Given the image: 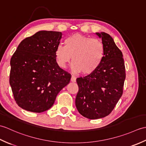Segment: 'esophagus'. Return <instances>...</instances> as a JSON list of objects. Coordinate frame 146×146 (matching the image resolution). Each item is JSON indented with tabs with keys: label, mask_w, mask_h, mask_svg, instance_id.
I'll list each match as a JSON object with an SVG mask.
<instances>
[{
	"label": "esophagus",
	"mask_w": 146,
	"mask_h": 146,
	"mask_svg": "<svg viewBox=\"0 0 146 146\" xmlns=\"http://www.w3.org/2000/svg\"><path fill=\"white\" fill-rule=\"evenodd\" d=\"M71 82H76V78H75V76H73V75L71 76Z\"/></svg>",
	"instance_id": "esophagus-1"
}]
</instances>
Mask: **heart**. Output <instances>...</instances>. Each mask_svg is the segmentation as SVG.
Segmentation results:
<instances>
[{
  "mask_svg": "<svg viewBox=\"0 0 146 146\" xmlns=\"http://www.w3.org/2000/svg\"><path fill=\"white\" fill-rule=\"evenodd\" d=\"M64 44L57 46L56 60L59 66L64 68L72 58V70L75 73L90 75L100 66L104 58L105 46L97 38L75 33L65 39Z\"/></svg>",
  "mask_w": 146,
  "mask_h": 146,
  "instance_id": "obj_1",
  "label": "heart"
}]
</instances>
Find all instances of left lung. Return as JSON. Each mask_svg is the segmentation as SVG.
<instances>
[{"mask_svg":"<svg viewBox=\"0 0 146 146\" xmlns=\"http://www.w3.org/2000/svg\"><path fill=\"white\" fill-rule=\"evenodd\" d=\"M105 46V55L94 73L76 79L78 92L75 105L87 119H97L109 115L122 97L125 79L122 52L107 33H96Z\"/></svg>","mask_w":146,"mask_h":146,"instance_id":"left-lung-1","label":"left lung"}]
</instances>
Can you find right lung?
Masks as SVG:
<instances>
[{"mask_svg": "<svg viewBox=\"0 0 146 146\" xmlns=\"http://www.w3.org/2000/svg\"><path fill=\"white\" fill-rule=\"evenodd\" d=\"M62 33L40 31L23 40L11 59L9 83L17 104L41 113L49 109L71 75L59 66L55 51Z\"/></svg>", "mask_w": 146, "mask_h": 146, "instance_id": "obj_1", "label": "right lung"}]
</instances>
